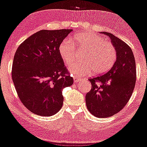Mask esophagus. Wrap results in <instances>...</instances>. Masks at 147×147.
Here are the masks:
<instances>
[{
    "mask_svg": "<svg viewBox=\"0 0 147 147\" xmlns=\"http://www.w3.org/2000/svg\"><path fill=\"white\" fill-rule=\"evenodd\" d=\"M81 81V79L79 78V77H74V81H75V83H78Z\"/></svg>",
    "mask_w": 147,
    "mask_h": 147,
    "instance_id": "obj_1",
    "label": "esophagus"
}]
</instances>
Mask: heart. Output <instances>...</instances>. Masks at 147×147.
Listing matches in <instances>:
<instances>
[{
    "mask_svg": "<svg viewBox=\"0 0 147 147\" xmlns=\"http://www.w3.org/2000/svg\"><path fill=\"white\" fill-rule=\"evenodd\" d=\"M78 50L85 51L81 59L83 62L76 63L69 70L76 75L84 76L92 72L95 74L105 73L114 65L116 59V49L110 42L93 33L77 35L74 40ZM61 59L67 66H70L75 59L76 49L73 42L65 39L58 47Z\"/></svg>",
    "mask_w": 147,
    "mask_h": 147,
    "instance_id": "b5f03b06",
    "label": "heart"
}]
</instances>
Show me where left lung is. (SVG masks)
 Here are the masks:
<instances>
[{
    "instance_id": "8db88e82",
    "label": "left lung",
    "mask_w": 147,
    "mask_h": 147,
    "mask_svg": "<svg viewBox=\"0 0 147 147\" xmlns=\"http://www.w3.org/2000/svg\"><path fill=\"white\" fill-rule=\"evenodd\" d=\"M100 33L110 38L116 60L108 72L89 79L92 89L86 94V102L93 116L107 118L119 112L131 98L136 85V61L131 49L125 42L110 33Z\"/></svg>"
}]
</instances>
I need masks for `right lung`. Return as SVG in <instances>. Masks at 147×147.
I'll list each match as a JSON object with an SVG mask.
<instances>
[{"instance_id":"1","label":"right lung","mask_w":147,"mask_h":147,"mask_svg":"<svg viewBox=\"0 0 147 147\" xmlns=\"http://www.w3.org/2000/svg\"><path fill=\"white\" fill-rule=\"evenodd\" d=\"M73 30H41L19 46L13 57L12 80L19 98L30 112L51 116L63 105L62 90L72 86L58 47Z\"/></svg>"}]
</instances>
